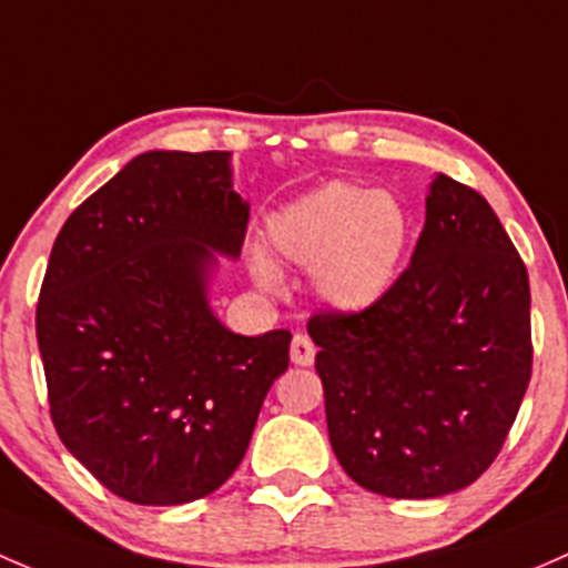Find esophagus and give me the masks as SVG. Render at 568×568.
<instances>
[{
  "label": "esophagus",
  "instance_id": "esophagus-1",
  "mask_svg": "<svg viewBox=\"0 0 568 568\" xmlns=\"http://www.w3.org/2000/svg\"><path fill=\"white\" fill-rule=\"evenodd\" d=\"M290 355H292V364L312 366L314 355H317V347H314V342L306 336V333H295V338H292Z\"/></svg>",
  "mask_w": 568,
  "mask_h": 568
}]
</instances>
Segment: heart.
I'll return each instance as SVG.
<instances>
[{
  "label": "heart",
  "instance_id": "obj_1",
  "mask_svg": "<svg viewBox=\"0 0 568 568\" xmlns=\"http://www.w3.org/2000/svg\"><path fill=\"white\" fill-rule=\"evenodd\" d=\"M267 237L290 262L314 267V286L323 301L361 312L399 276L410 221L399 199L331 180L278 207L267 221ZM256 276L276 284V271L265 260L256 262Z\"/></svg>",
  "mask_w": 568,
  "mask_h": 568
}]
</instances>
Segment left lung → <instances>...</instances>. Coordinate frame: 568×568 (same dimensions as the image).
I'll return each instance as SVG.
<instances>
[{"mask_svg": "<svg viewBox=\"0 0 568 568\" xmlns=\"http://www.w3.org/2000/svg\"><path fill=\"white\" fill-rule=\"evenodd\" d=\"M327 437L355 484L424 500L476 481L530 383L525 262L478 191L437 174L410 265L364 312L308 320Z\"/></svg>", "mask_w": 568, "mask_h": 568, "instance_id": "obj_1", "label": "left lung"}]
</instances>
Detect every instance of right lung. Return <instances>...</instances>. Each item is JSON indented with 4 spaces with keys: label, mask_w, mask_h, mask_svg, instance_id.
<instances>
[{
    "label": "right lung",
    "mask_w": 568,
    "mask_h": 568,
    "mask_svg": "<svg viewBox=\"0 0 568 568\" xmlns=\"http://www.w3.org/2000/svg\"><path fill=\"white\" fill-rule=\"evenodd\" d=\"M248 202L230 153L153 150L70 213L40 286L38 347L57 435L139 506L215 493L237 470L290 331L241 336L207 301Z\"/></svg>",
    "instance_id": "1"
}]
</instances>
